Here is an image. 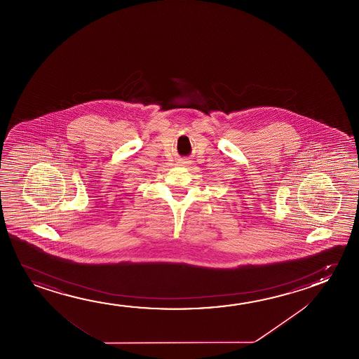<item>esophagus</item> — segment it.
Here are the masks:
<instances>
[{"mask_svg": "<svg viewBox=\"0 0 359 359\" xmlns=\"http://www.w3.org/2000/svg\"><path fill=\"white\" fill-rule=\"evenodd\" d=\"M179 164L184 166L189 165V164H190V160L185 159V158H184V159L179 160Z\"/></svg>", "mask_w": 359, "mask_h": 359, "instance_id": "esophagus-1", "label": "esophagus"}]
</instances>
